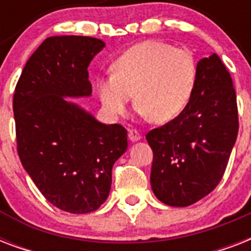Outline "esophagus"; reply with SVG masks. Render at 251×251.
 <instances>
[{"label": "esophagus", "mask_w": 251, "mask_h": 251, "mask_svg": "<svg viewBox=\"0 0 251 251\" xmlns=\"http://www.w3.org/2000/svg\"><path fill=\"white\" fill-rule=\"evenodd\" d=\"M127 134H129V139L131 142H137L141 139V134H139V131L135 129H129V131H127Z\"/></svg>", "instance_id": "esophagus-1"}]
</instances>
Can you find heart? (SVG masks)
I'll use <instances>...</instances> for the list:
<instances>
[{
	"instance_id": "b5f03b06",
	"label": "heart",
	"mask_w": 251,
	"mask_h": 251,
	"mask_svg": "<svg viewBox=\"0 0 251 251\" xmlns=\"http://www.w3.org/2000/svg\"><path fill=\"white\" fill-rule=\"evenodd\" d=\"M197 83V62L187 49L159 41H143L124 52L112 65V75L96 83L99 98L110 116L134 104L142 116L165 124L186 109Z\"/></svg>"
}]
</instances>
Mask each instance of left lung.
I'll list each match as a JSON object with an SVG mask.
<instances>
[{
    "label": "left lung",
    "mask_w": 251,
    "mask_h": 251,
    "mask_svg": "<svg viewBox=\"0 0 251 251\" xmlns=\"http://www.w3.org/2000/svg\"><path fill=\"white\" fill-rule=\"evenodd\" d=\"M238 134L236 91L218 54L197 65V83L178 117L146 134L152 149L151 186L168 206L186 207L222 181Z\"/></svg>",
    "instance_id": "obj_1"
}]
</instances>
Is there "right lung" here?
Listing matches in <instances>:
<instances>
[{
	"mask_svg": "<svg viewBox=\"0 0 251 251\" xmlns=\"http://www.w3.org/2000/svg\"><path fill=\"white\" fill-rule=\"evenodd\" d=\"M104 45L88 36L45 39L14 92L22 165L47 201L70 214L92 212L105 202L112 168L127 149L124 126L101 124L65 100L90 96L87 68Z\"/></svg>",
	"mask_w": 251,
	"mask_h": 251,
	"instance_id": "obj_1",
	"label": "right lung"
}]
</instances>
